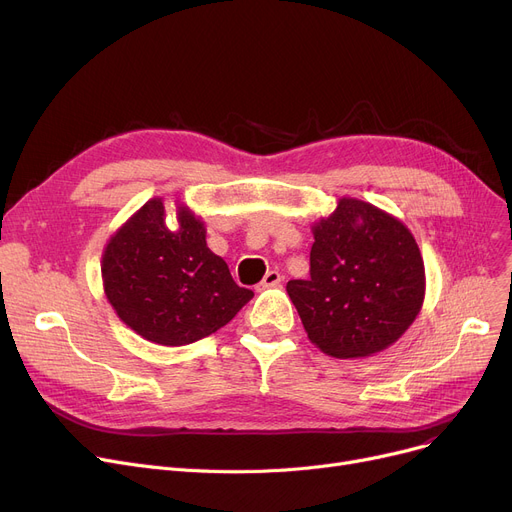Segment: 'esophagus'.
<instances>
[{
  "label": "esophagus",
  "instance_id": "34e87169",
  "mask_svg": "<svg viewBox=\"0 0 512 512\" xmlns=\"http://www.w3.org/2000/svg\"><path fill=\"white\" fill-rule=\"evenodd\" d=\"M282 282V276H280V272H276V270H270L265 274V278L259 282V290H265V288H272V286H278Z\"/></svg>",
  "mask_w": 512,
  "mask_h": 512
}]
</instances>
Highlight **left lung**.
Masks as SVG:
<instances>
[{
	"mask_svg": "<svg viewBox=\"0 0 512 512\" xmlns=\"http://www.w3.org/2000/svg\"><path fill=\"white\" fill-rule=\"evenodd\" d=\"M309 280H290L309 340L336 359L371 357L409 330L425 297L411 230L371 203L342 197L311 226Z\"/></svg>",
	"mask_w": 512,
	"mask_h": 512,
	"instance_id": "left-lung-1",
	"label": "left lung"
}]
</instances>
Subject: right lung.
I'll use <instances>...</instances> for the list:
<instances>
[{
	"instance_id": "obj_1",
	"label": "right lung",
	"mask_w": 512,
	"mask_h": 512,
	"mask_svg": "<svg viewBox=\"0 0 512 512\" xmlns=\"http://www.w3.org/2000/svg\"><path fill=\"white\" fill-rule=\"evenodd\" d=\"M205 224L176 203V230L164 199H149L112 234L101 255L105 297L124 324L149 342L182 346L224 328L253 299L205 240Z\"/></svg>"
}]
</instances>
